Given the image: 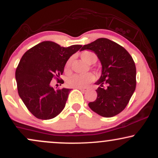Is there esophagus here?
<instances>
[{
	"mask_svg": "<svg viewBox=\"0 0 158 158\" xmlns=\"http://www.w3.org/2000/svg\"><path fill=\"white\" fill-rule=\"evenodd\" d=\"M78 89H79V90H80L81 91H82V92H85V91H87V90H88V88H78Z\"/></svg>",
	"mask_w": 158,
	"mask_h": 158,
	"instance_id": "1",
	"label": "esophagus"
}]
</instances>
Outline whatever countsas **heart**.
<instances>
[{"label":"heart","instance_id":"b5f03b06","mask_svg":"<svg viewBox=\"0 0 158 158\" xmlns=\"http://www.w3.org/2000/svg\"><path fill=\"white\" fill-rule=\"evenodd\" d=\"M80 56L82 60L89 64H93L97 61V56L94 52L86 50L82 52L80 54ZM72 58H70L67 61L65 64V70L68 71L70 70V65L72 62ZM94 80V76L92 73L85 74H73L70 76L67 79V85L70 88H86L90 83Z\"/></svg>","mask_w":158,"mask_h":158}]
</instances>
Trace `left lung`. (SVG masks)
<instances>
[{
  "label": "left lung",
  "mask_w": 158,
  "mask_h": 158,
  "mask_svg": "<svg viewBox=\"0 0 158 158\" xmlns=\"http://www.w3.org/2000/svg\"><path fill=\"white\" fill-rule=\"evenodd\" d=\"M94 52L102 64V74L96 85L97 97L88 103L93 111L112 117L125 109L136 88V67L133 59L122 46L105 38L84 45L81 50Z\"/></svg>",
  "instance_id": "1"
}]
</instances>
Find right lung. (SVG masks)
<instances>
[{"label":"right lung","mask_w":158,"mask_h":158,"mask_svg":"<svg viewBox=\"0 0 158 158\" xmlns=\"http://www.w3.org/2000/svg\"><path fill=\"white\" fill-rule=\"evenodd\" d=\"M81 48V45L78 44L64 48L46 41L23 55L15 71L18 92L36 118L52 119L64 109L71 90L56 89L50 82L53 78L59 80L67 61Z\"/></svg>","instance_id":"1"}]
</instances>
